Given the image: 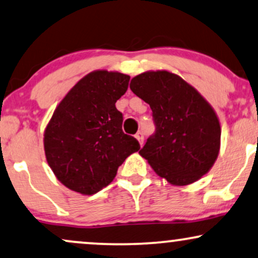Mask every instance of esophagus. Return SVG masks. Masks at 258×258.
Returning a JSON list of instances; mask_svg holds the SVG:
<instances>
[{
	"instance_id": "esophagus-1",
	"label": "esophagus",
	"mask_w": 258,
	"mask_h": 258,
	"mask_svg": "<svg viewBox=\"0 0 258 258\" xmlns=\"http://www.w3.org/2000/svg\"><path fill=\"white\" fill-rule=\"evenodd\" d=\"M136 138L138 139V142L141 143V145L144 143V135H143V132H138L137 135H136Z\"/></svg>"
}]
</instances>
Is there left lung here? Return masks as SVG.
<instances>
[{
    "instance_id": "left-lung-1",
    "label": "left lung",
    "mask_w": 258,
    "mask_h": 258,
    "mask_svg": "<svg viewBox=\"0 0 258 258\" xmlns=\"http://www.w3.org/2000/svg\"><path fill=\"white\" fill-rule=\"evenodd\" d=\"M153 110L155 132L139 154L161 178L188 185L212 168L220 150L221 128L210 104L176 74L145 72L130 84Z\"/></svg>"
}]
</instances>
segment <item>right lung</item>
Listing matches in <instances>:
<instances>
[{
	"instance_id": "obj_1",
	"label": "right lung",
	"mask_w": 258,
	"mask_h": 258,
	"mask_svg": "<svg viewBox=\"0 0 258 258\" xmlns=\"http://www.w3.org/2000/svg\"><path fill=\"white\" fill-rule=\"evenodd\" d=\"M130 77L96 71L71 89L52 114L44 133L46 161L71 190L94 195L109 185L117 168L141 149L122 131L115 103L127 91Z\"/></svg>"
}]
</instances>
